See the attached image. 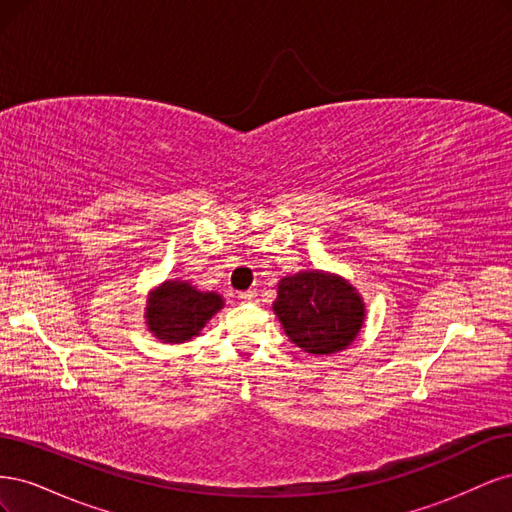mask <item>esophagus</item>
I'll use <instances>...</instances> for the list:
<instances>
[{
    "label": "esophagus",
    "mask_w": 512,
    "mask_h": 512,
    "mask_svg": "<svg viewBox=\"0 0 512 512\" xmlns=\"http://www.w3.org/2000/svg\"><path fill=\"white\" fill-rule=\"evenodd\" d=\"M258 297L256 290H245V292H239V299L241 301H254Z\"/></svg>",
    "instance_id": "esophagus-1"
}]
</instances>
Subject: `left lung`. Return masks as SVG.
Segmentation results:
<instances>
[{"mask_svg":"<svg viewBox=\"0 0 512 512\" xmlns=\"http://www.w3.org/2000/svg\"><path fill=\"white\" fill-rule=\"evenodd\" d=\"M273 309L286 335L309 354L344 350L365 320V305L354 288L320 271L284 277Z\"/></svg>","mask_w":512,"mask_h":512,"instance_id":"left-lung-1","label":"left lung"}]
</instances>
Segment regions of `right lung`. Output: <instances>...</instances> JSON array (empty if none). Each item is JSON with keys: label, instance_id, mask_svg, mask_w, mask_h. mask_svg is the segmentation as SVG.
<instances>
[{"label": "right lung", "instance_id": "obj_1", "mask_svg": "<svg viewBox=\"0 0 512 512\" xmlns=\"http://www.w3.org/2000/svg\"><path fill=\"white\" fill-rule=\"evenodd\" d=\"M222 303L215 292H200L188 282H166L149 299V331L168 344L190 342Z\"/></svg>", "mask_w": 512, "mask_h": 512}]
</instances>
